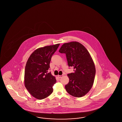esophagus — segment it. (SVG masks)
Here are the masks:
<instances>
[{"label": "esophagus", "mask_w": 122, "mask_h": 122, "mask_svg": "<svg viewBox=\"0 0 122 122\" xmlns=\"http://www.w3.org/2000/svg\"><path fill=\"white\" fill-rule=\"evenodd\" d=\"M62 76H63V75H58V76H57V77H58V78H61V77H62Z\"/></svg>", "instance_id": "1"}]
</instances>
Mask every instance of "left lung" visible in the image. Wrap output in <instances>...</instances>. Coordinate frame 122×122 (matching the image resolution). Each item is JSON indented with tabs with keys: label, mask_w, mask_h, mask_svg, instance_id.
I'll return each instance as SVG.
<instances>
[{
	"label": "left lung",
	"mask_w": 122,
	"mask_h": 122,
	"mask_svg": "<svg viewBox=\"0 0 122 122\" xmlns=\"http://www.w3.org/2000/svg\"><path fill=\"white\" fill-rule=\"evenodd\" d=\"M59 52L65 54L69 67L73 73L67 74L69 78L65 88L68 93L75 97L84 96L91 89L96 75L93 61L88 50L78 42L65 43Z\"/></svg>",
	"instance_id": "left-lung-1"
}]
</instances>
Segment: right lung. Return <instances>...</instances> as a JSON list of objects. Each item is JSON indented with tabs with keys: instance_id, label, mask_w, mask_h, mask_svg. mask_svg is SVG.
I'll return each mask as SVG.
<instances>
[{
	"instance_id": "obj_1",
	"label": "right lung",
	"mask_w": 122,
	"mask_h": 122,
	"mask_svg": "<svg viewBox=\"0 0 122 122\" xmlns=\"http://www.w3.org/2000/svg\"><path fill=\"white\" fill-rule=\"evenodd\" d=\"M60 44L47 46L36 50L26 62L24 73V84L34 98L42 99L53 92L56 82L55 77L48 72L52 55Z\"/></svg>"
}]
</instances>
